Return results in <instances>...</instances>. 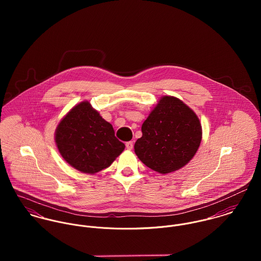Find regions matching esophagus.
<instances>
[{"label":"esophagus","instance_id":"34e87169","mask_svg":"<svg viewBox=\"0 0 261 261\" xmlns=\"http://www.w3.org/2000/svg\"><path fill=\"white\" fill-rule=\"evenodd\" d=\"M125 147H126V149H132L134 148V142H127L126 144H125Z\"/></svg>","mask_w":261,"mask_h":261}]
</instances>
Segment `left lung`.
I'll return each instance as SVG.
<instances>
[{
	"label": "left lung",
	"mask_w": 261,
	"mask_h": 261,
	"mask_svg": "<svg viewBox=\"0 0 261 261\" xmlns=\"http://www.w3.org/2000/svg\"><path fill=\"white\" fill-rule=\"evenodd\" d=\"M143 137L135 144L138 158L149 169L168 174L193 159L202 140L196 113L182 100L163 96L142 125Z\"/></svg>",
	"instance_id": "1"
}]
</instances>
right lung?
I'll use <instances>...</instances> for the list:
<instances>
[{"label":"right lung","instance_id":"right-lung-1","mask_svg":"<svg viewBox=\"0 0 261 261\" xmlns=\"http://www.w3.org/2000/svg\"><path fill=\"white\" fill-rule=\"evenodd\" d=\"M55 142L62 158L85 174L107 169L125 148L115 138L112 124L88 101L78 103L62 118Z\"/></svg>","mask_w":261,"mask_h":261}]
</instances>
